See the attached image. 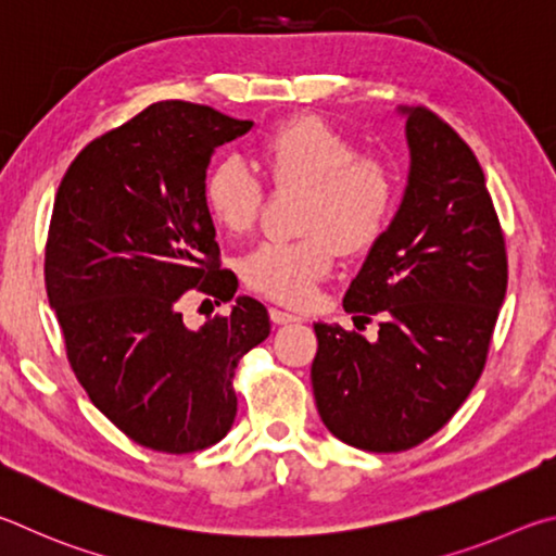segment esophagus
Listing matches in <instances>:
<instances>
[{
    "mask_svg": "<svg viewBox=\"0 0 556 556\" xmlns=\"http://www.w3.org/2000/svg\"><path fill=\"white\" fill-rule=\"evenodd\" d=\"M268 315H270V323H273V325H290V323H300V317H298V315H293V313H286V309H280V307H270V309H268Z\"/></svg>",
    "mask_w": 556,
    "mask_h": 556,
    "instance_id": "1",
    "label": "esophagus"
}]
</instances>
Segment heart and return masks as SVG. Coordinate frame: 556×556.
<instances>
[{
	"label": "heart",
	"instance_id": "heart-1",
	"mask_svg": "<svg viewBox=\"0 0 556 556\" xmlns=\"http://www.w3.org/2000/svg\"><path fill=\"white\" fill-rule=\"evenodd\" d=\"M273 190H303V239L266 241L241 263L253 293L283 305H305L334 268L337 253L362 256L386 237L397 204V178L381 155L358 153L346 131L317 114L273 126L256 143ZM210 219L231 237L253 231L266 188L239 159H222L202 182Z\"/></svg>",
	"mask_w": 556,
	"mask_h": 556
}]
</instances>
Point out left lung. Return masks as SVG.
<instances>
[{"mask_svg":"<svg viewBox=\"0 0 556 556\" xmlns=\"http://www.w3.org/2000/svg\"><path fill=\"white\" fill-rule=\"evenodd\" d=\"M403 112L405 198L344 295L356 319L381 317L378 339L317 323L309 374L327 430L376 454L413 450L452 420L483 374L508 288L505 237L469 143L422 104Z\"/></svg>","mask_w":556,"mask_h":556,"instance_id":"left-lung-1","label":"left lung"}]
</instances>
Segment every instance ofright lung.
Listing matches in <instances>:
<instances>
[{
    "instance_id": "1",
    "label": "right lung",
    "mask_w": 556,
    "mask_h": 556,
    "mask_svg": "<svg viewBox=\"0 0 556 556\" xmlns=\"http://www.w3.org/2000/svg\"><path fill=\"white\" fill-rule=\"evenodd\" d=\"M253 126L194 102H155L75 155L55 194L46 293L67 362L97 410L136 444L190 454L237 417L233 371L270 334L258 300L190 329L200 293L229 303L202 182L217 146Z\"/></svg>"
}]
</instances>
